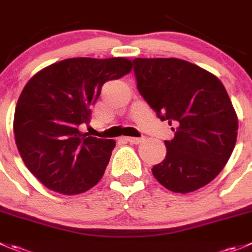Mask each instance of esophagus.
I'll list each match as a JSON object with an SVG mask.
<instances>
[{
	"label": "esophagus",
	"mask_w": 252,
	"mask_h": 252,
	"mask_svg": "<svg viewBox=\"0 0 252 252\" xmlns=\"http://www.w3.org/2000/svg\"><path fill=\"white\" fill-rule=\"evenodd\" d=\"M124 139H126V140L130 144H140L141 141L144 140L143 138H133V136H126V138H124Z\"/></svg>",
	"instance_id": "34e87169"
}]
</instances>
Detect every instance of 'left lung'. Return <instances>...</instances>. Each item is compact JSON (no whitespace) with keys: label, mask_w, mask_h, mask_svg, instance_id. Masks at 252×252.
Wrapping results in <instances>:
<instances>
[{"label":"left lung","mask_w":252,"mask_h":252,"mask_svg":"<svg viewBox=\"0 0 252 252\" xmlns=\"http://www.w3.org/2000/svg\"><path fill=\"white\" fill-rule=\"evenodd\" d=\"M134 74L143 98L173 126L162 162L151 168L161 185L188 193L213 181L228 162L238 135V116L220 80L175 58H136Z\"/></svg>","instance_id":"1"}]
</instances>
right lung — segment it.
I'll return each instance as SVG.
<instances>
[{"label": "right lung", "mask_w": 252, "mask_h": 252, "mask_svg": "<svg viewBox=\"0 0 252 252\" xmlns=\"http://www.w3.org/2000/svg\"><path fill=\"white\" fill-rule=\"evenodd\" d=\"M126 58H72L36 72L24 86L13 131L28 170L51 191L77 194L99 182L116 141L81 133L103 84L131 71Z\"/></svg>", "instance_id": "right-lung-1"}]
</instances>
